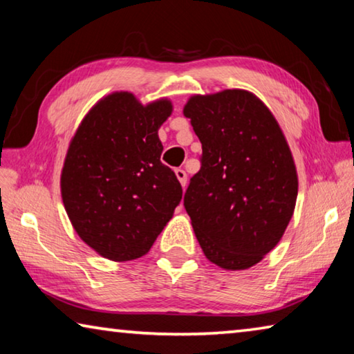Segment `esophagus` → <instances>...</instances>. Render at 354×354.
I'll return each mask as SVG.
<instances>
[{
    "mask_svg": "<svg viewBox=\"0 0 354 354\" xmlns=\"http://www.w3.org/2000/svg\"><path fill=\"white\" fill-rule=\"evenodd\" d=\"M175 175L178 178V181L181 183L183 187H185V184H187V173H185L183 169H176L175 170Z\"/></svg>",
    "mask_w": 354,
    "mask_h": 354,
    "instance_id": "34e87169",
    "label": "esophagus"
}]
</instances>
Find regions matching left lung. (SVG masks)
I'll return each instance as SVG.
<instances>
[{
	"mask_svg": "<svg viewBox=\"0 0 354 354\" xmlns=\"http://www.w3.org/2000/svg\"><path fill=\"white\" fill-rule=\"evenodd\" d=\"M201 142V169L184 206L209 261L245 270L277 247L295 209V162L277 118L254 93L227 88L184 106Z\"/></svg>",
	"mask_w": 354,
	"mask_h": 354,
	"instance_id": "left-lung-1",
	"label": "left lung"
}]
</instances>
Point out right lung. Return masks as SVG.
Masks as SVG:
<instances>
[{
  "label": "right lung",
  "instance_id": "obj_1",
  "mask_svg": "<svg viewBox=\"0 0 354 354\" xmlns=\"http://www.w3.org/2000/svg\"><path fill=\"white\" fill-rule=\"evenodd\" d=\"M171 101L142 104L131 92L101 98L68 145L61 194L84 242L106 259L147 254L183 198L171 169L160 162L158 131Z\"/></svg>",
  "mask_w": 354,
  "mask_h": 354
}]
</instances>
